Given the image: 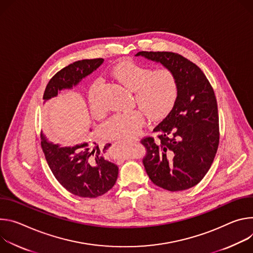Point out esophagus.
I'll list each match as a JSON object with an SVG mask.
<instances>
[{
    "label": "esophagus",
    "instance_id": "34e87169",
    "mask_svg": "<svg viewBox=\"0 0 253 253\" xmlns=\"http://www.w3.org/2000/svg\"><path fill=\"white\" fill-rule=\"evenodd\" d=\"M135 141H136V139H134V141H133V142H135Z\"/></svg>",
    "mask_w": 253,
    "mask_h": 253
}]
</instances>
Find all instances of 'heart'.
<instances>
[{
    "label": "heart",
    "mask_w": 253,
    "mask_h": 253,
    "mask_svg": "<svg viewBox=\"0 0 253 253\" xmlns=\"http://www.w3.org/2000/svg\"><path fill=\"white\" fill-rule=\"evenodd\" d=\"M111 75L132 91V104L139 109L111 117L101 126V133L109 139L131 141L143 128L146 115L152 121L165 118L172 110L178 96V82L174 72L168 68L152 70L150 66L133 60L119 62ZM100 81H94L88 89V100L95 117L103 115L98 101Z\"/></svg>",
    "instance_id": "heart-1"
}]
</instances>
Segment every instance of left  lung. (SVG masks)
Instances as JSON below:
<instances>
[{
	"instance_id": "1",
	"label": "left lung",
	"mask_w": 253,
	"mask_h": 253,
	"mask_svg": "<svg viewBox=\"0 0 253 253\" xmlns=\"http://www.w3.org/2000/svg\"><path fill=\"white\" fill-rule=\"evenodd\" d=\"M139 55L172 70L178 82L174 107L153 130L157 138L141 139L147 149L143 164L158 187L187 190L204 178L217 153L219 117L213 87L197 65L178 53L141 51Z\"/></svg>"
}]
</instances>
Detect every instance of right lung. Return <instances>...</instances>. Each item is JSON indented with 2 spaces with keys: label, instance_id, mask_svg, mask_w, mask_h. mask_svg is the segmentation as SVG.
<instances>
[{
  "label": "right lung",
  "instance_id": "add662e5",
  "mask_svg": "<svg viewBox=\"0 0 253 253\" xmlns=\"http://www.w3.org/2000/svg\"><path fill=\"white\" fill-rule=\"evenodd\" d=\"M102 62V58L84 59L64 67L49 80L43 99L48 100L63 89L72 88ZM41 138V147L51 172L71 194L83 198H96L115 186L119 168L104 157L110 144L102 149L93 142L71 148L49 143L43 134Z\"/></svg>",
  "mask_w": 253,
  "mask_h": 253
}]
</instances>
